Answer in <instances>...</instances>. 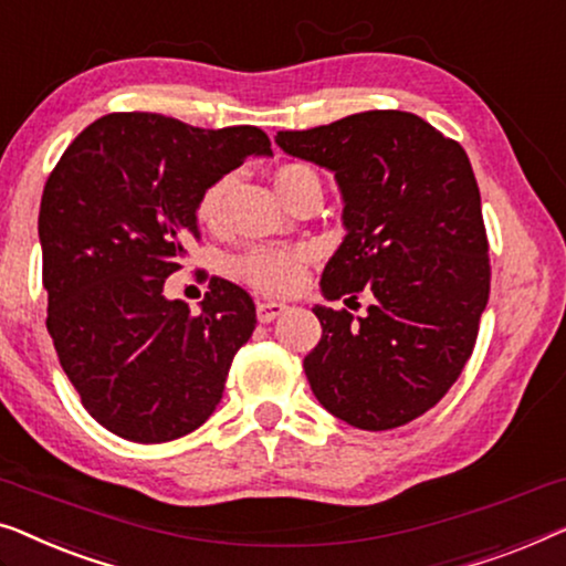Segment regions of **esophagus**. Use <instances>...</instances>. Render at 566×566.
Returning a JSON list of instances; mask_svg holds the SVG:
<instances>
[{"instance_id": "obj_1", "label": "esophagus", "mask_w": 566, "mask_h": 566, "mask_svg": "<svg viewBox=\"0 0 566 566\" xmlns=\"http://www.w3.org/2000/svg\"><path fill=\"white\" fill-rule=\"evenodd\" d=\"M285 308H289V306H285V303H281V301H260L258 303V322L260 324L275 322V318L281 316Z\"/></svg>"}]
</instances>
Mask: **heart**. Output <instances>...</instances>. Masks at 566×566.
I'll return each instance as SVG.
<instances>
[{
  "instance_id": "heart-1",
  "label": "heart",
  "mask_w": 566,
  "mask_h": 566,
  "mask_svg": "<svg viewBox=\"0 0 566 566\" xmlns=\"http://www.w3.org/2000/svg\"><path fill=\"white\" fill-rule=\"evenodd\" d=\"M306 178H316L314 170L301 166V163H289V166L277 168L275 186L281 191V188L306 181ZM229 184L232 181L224 176L203 191L199 201V219L203 224L214 227L222 222ZM311 260H314L311 244H258V248H250L242 255H237L232 270L240 281L263 293H291L303 283Z\"/></svg>"
}]
</instances>
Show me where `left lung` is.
<instances>
[{"label": "left lung", "instance_id": "left-lung-1", "mask_svg": "<svg viewBox=\"0 0 566 566\" xmlns=\"http://www.w3.org/2000/svg\"><path fill=\"white\" fill-rule=\"evenodd\" d=\"M275 143L334 170L342 188L347 237L324 268V296L373 298L365 316L314 306L322 339L303 359L311 390L355 429L406 426L460 378L488 306L490 248L470 158L398 109L277 133Z\"/></svg>", "mask_w": 566, "mask_h": 566}]
</instances>
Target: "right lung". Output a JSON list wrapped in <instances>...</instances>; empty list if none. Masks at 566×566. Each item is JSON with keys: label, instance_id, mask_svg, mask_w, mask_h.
<instances>
[{"label": "right lung", "instance_id": "right-lung-1", "mask_svg": "<svg viewBox=\"0 0 566 566\" xmlns=\"http://www.w3.org/2000/svg\"><path fill=\"white\" fill-rule=\"evenodd\" d=\"M260 127L201 129L150 112L106 114L73 140L40 201L48 332L92 419L137 444L181 439L214 413L237 349L255 332L250 293L211 275L201 311L163 296L199 240L207 188Z\"/></svg>", "mask_w": 566, "mask_h": 566}]
</instances>
